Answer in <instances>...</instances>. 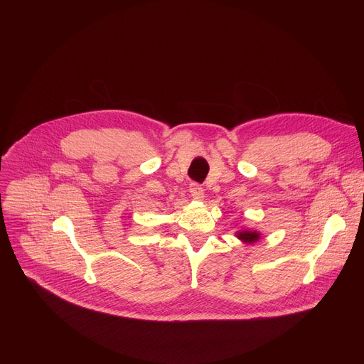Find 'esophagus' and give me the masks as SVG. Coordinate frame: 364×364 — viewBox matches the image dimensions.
<instances>
[{
  "mask_svg": "<svg viewBox=\"0 0 364 364\" xmlns=\"http://www.w3.org/2000/svg\"><path fill=\"white\" fill-rule=\"evenodd\" d=\"M190 193H191V196H193L196 200H201L203 196H204L203 187H201L198 183H194V181L190 184Z\"/></svg>",
  "mask_w": 364,
  "mask_h": 364,
  "instance_id": "obj_1",
  "label": "esophagus"
}]
</instances>
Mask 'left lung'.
<instances>
[{"label": "left lung", "instance_id": "obj_1", "mask_svg": "<svg viewBox=\"0 0 364 364\" xmlns=\"http://www.w3.org/2000/svg\"><path fill=\"white\" fill-rule=\"evenodd\" d=\"M236 236H237L239 239H242L243 242H246V243H252V242H255V240L259 239V233L250 232V230H242V232H239Z\"/></svg>", "mask_w": 364, "mask_h": 364}]
</instances>
